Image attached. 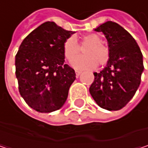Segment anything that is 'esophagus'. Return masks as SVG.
Here are the masks:
<instances>
[{
    "label": "esophagus",
    "mask_w": 148,
    "mask_h": 148,
    "mask_svg": "<svg viewBox=\"0 0 148 148\" xmlns=\"http://www.w3.org/2000/svg\"><path fill=\"white\" fill-rule=\"evenodd\" d=\"M75 74H76V77L78 78V77L80 75V74H81V72H80V71H77V70H76V71H75Z\"/></svg>",
    "instance_id": "1"
}]
</instances>
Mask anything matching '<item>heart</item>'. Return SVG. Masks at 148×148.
<instances>
[{
  "label": "heart",
  "instance_id": "1",
  "mask_svg": "<svg viewBox=\"0 0 148 148\" xmlns=\"http://www.w3.org/2000/svg\"><path fill=\"white\" fill-rule=\"evenodd\" d=\"M81 45H88L83 50L86 56H78L72 62V65L78 69H93L104 65L109 60V50L101 45V38L96 33H90L83 37ZM79 47L74 37L69 38L63 45V53L67 60L71 61L79 54Z\"/></svg>",
  "mask_w": 148,
  "mask_h": 148
}]
</instances>
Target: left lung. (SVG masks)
Listing matches in <instances>:
<instances>
[{"mask_svg":"<svg viewBox=\"0 0 148 148\" xmlns=\"http://www.w3.org/2000/svg\"><path fill=\"white\" fill-rule=\"evenodd\" d=\"M95 31L107 39L109 60L102 71L93 74L89 92L101 108L118 110L131 100L140 84L143 56L133 37L117 23L107 21Z\"/></svg>","mask_w":148,"mask_h":148,"instance_id":"left-lung-1","label":"left lung"}]
</instances>
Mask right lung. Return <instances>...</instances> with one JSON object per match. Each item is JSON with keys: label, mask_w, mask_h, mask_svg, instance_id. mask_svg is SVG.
I'll return each instance as SVG.
<instances>
[{"label": "right lung", "mask_w": 148, "mask_h": 148, "mask_svg": "<svg viewBox=\"0 0 148 148\" xmlns=\"http://www.w3.org/2000/svg\"><path fill=\"white\" fill-rule=\"evenodd\" d=\"M47 21L21 43L15 56L18 91L33 110L49 113L65 103L75 72L64 62L63 45L74 34Z\"/></svg>", "instance_id": "add662e5"}]
</instances>
